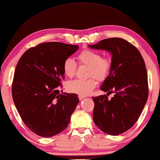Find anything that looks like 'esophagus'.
I'll return each instance as SVG.
<instances>
[{"label": "esophagus", "instance_id": "obj_1", "mask_svg": "<svg viewBox=\"0 0 160 160\" xmlns=\"http://www.w3.org/2000/svg\"><path fill=\"white\" fill-rule=\"evenodd\" d=\"M78 98H79V99L81 101V100L84 99V98H85V97H84V96H82V95H79L78 96Z\"/></svg>", "mask_w": 160, "mask_h": 160}]
</instances>
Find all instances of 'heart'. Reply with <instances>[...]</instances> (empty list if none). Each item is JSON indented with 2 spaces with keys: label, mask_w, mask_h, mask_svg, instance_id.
<instances>
[{
  "label": "heart",
  "mask_w": 160,
  "mask_h": 160,
  "mask_svg": "<svg viewBox=\"0 0 160 160\" xmlns=\"http://www.w3.org/2000/svg\"><path fill=\"white\" fill-rule=\"evenodd\" d=\"M77 59L80 64L88 66V76L92 77L88 80L75 79L67 84L69 92L79 95L87 96L91 93L97 85V81L105 80L111 70V61L108 58H102L98 52L92 50H85L78 55ZM77 69V63L71 58H67L63 63V73L68 78L73 76Z\"/></svg>",
  "instance_id": "obj_1"
}]
</instances>
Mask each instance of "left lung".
<instances>
[{"mask_svg": "<svg viewBox=\"0 0 160 160\" xmlns=\"http://www.w3.org/2000/svg\"><path fill=\"white\" fill-rule=\"evenodd\" d=\"M89 47L112 55L111 70L101 89L114 92L111 99L101 95L94 102L93 120L102 132L117 136L127 132L138 120L148 96V75L144 60L137 48L120 38L101 40Z\"/></svg>", "mask_w": 160, "mask_h": 160, "instance_id": "left-lung-1", "label": "left lung"}]
</instances>
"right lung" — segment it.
Wrapping results in <instances>:
<instances>
[{"mask_svg":"<svg viewBox=\"0 0 160 160\" xmlns=\"http://www.w3.org/2000/svg\"><path fill=\"white\" fill-rule=\"evenodd\" d=\"M78 45L41 43L26 51L14 71L13 101L24 123L42 137H52L68 127L79 103L76 94H59L65 78L63 63Z\"/></svg>","mask_w":160,"mask_h":160,"instance_id":"right-lung-1","label":"right lung"}]
</instances>
